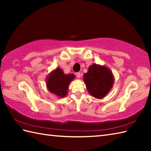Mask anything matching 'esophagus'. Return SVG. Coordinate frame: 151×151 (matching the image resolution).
Segmentation results:
<instances>
[{
    "mask_svg": "<svg viewBox=\"0 0 151 151\" xmlns=\"http://www.w3.org/2000/svg\"><path fill=\"white\" fill-rule=\"evenodd\" d=\"M76 76L78 78H81V73L78 72V73H76Z\"/></svg>",
    "mask_w": 151,
    "mask_h": 151,
    "instance_id": "1",
    "label": "esophagus"
}]
</instances>
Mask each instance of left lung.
I'll return each instance as SVG.
<instances>
[{"label": "left lung", "instance_id": "1", "mask_svg": "<svg viewBox=\"0 0 151 151\" xmlns=\"http://www.w3.org/2000/svg\"><path fill=\"white\" fill-rule=\"evenodd\" d=\"M84 81L89 94L101 99L113 87L114 78L107 67L93 63L89 67L88 73L84 74Z\"/></svg>", "mask_w": 151, "mask_h": 151}]
</instances>
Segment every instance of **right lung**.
I'll return each mask as SVG.
<instances>
[{"mask_svg":"<svg viewBox=\"0 0 151 151\" xmlns=\"http://www.w3.org/2000/svg\"><path fill=\"white\" fill-rule=\"evenodd\" d=\"M73 74H64L61 68H56L53 70L46 79V85L49 91L58 96L63 98L67 94L70 82L75 78Z\"/></svg>","mask_w":151,"mask_h":151,"instance_id":"1","label":"right lung"}]
</instances>
